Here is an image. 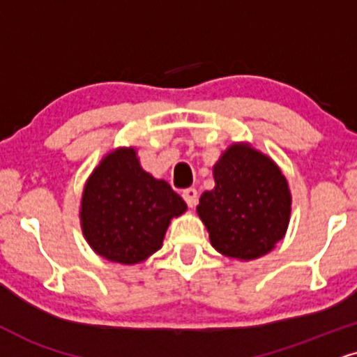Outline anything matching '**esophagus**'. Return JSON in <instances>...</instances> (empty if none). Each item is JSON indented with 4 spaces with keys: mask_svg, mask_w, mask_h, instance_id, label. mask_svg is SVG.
Masks as SVG:
<instances>
[{
    "mask_svg": "<svg viewBox=\"0 0 357 357\" xmlns=\"http://www.w3.org/2000/svg\"><path fill=\"white\" fill-rule=\"evenodd\" d=\"M183 200L187 202L188 206H195L197 202H199V192L195 188H187V190L182 192Z\"/></svg>",
    "mask_w": 357,
    "mask_h": 357,
    "instance_id": "obj_1",
    "label": "esophagus"
}]
</instances>
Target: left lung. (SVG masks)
Segmentation results:
<instances>
[{
	"label": "left lung",
	"instance_id": "8db88e82",
	"mask_svg": "<svg viewBox=\"0 0 357 357\" xmlns=\"http://www.w3.org/2000/svg\"><path fill=\"white\" fill-rule=\"evenodd\" d=\"M215 187L197 212L215 250L230 258L263 257L284 236L291 212L288 182L275 162L248 145H231L213 167Z\"/></svg>",
	"mask_w": 357,
	"mask_h": 357
}]
</instances>
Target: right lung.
<instances>
[{
	"label": "right lung",
	"instance_id": "obj_1",
	"mask_svg": "<svg viewBox=\"0 0 357 357\" xmlns=\"http://www.w3.org/2000/svg\"><path fill=\"white\" fill-rule=\"evenodd\" d=\"M185 210V202L165 180L142 170L134 149H119L87 180L82 231L100 257L134 265L160 248L170 220Z\"/></svg>",
	"mask_w": 357,
	"mask_h": 357
}]
</instances>
